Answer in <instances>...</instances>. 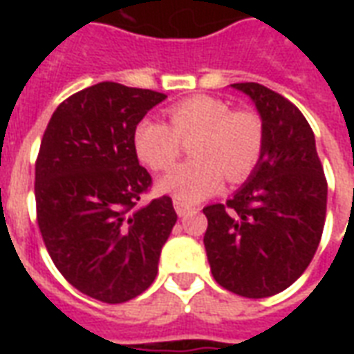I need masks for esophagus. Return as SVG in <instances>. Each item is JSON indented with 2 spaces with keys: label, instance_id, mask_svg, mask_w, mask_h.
I'll list each match as a JSON object with an SVG mask.
<instances>
[{
  "label": "esophagus",
  "instance_id": "obj_1",
  "mask_svg": "<svg viewBox=\"0 0 354 354\" xmlns=\"http://www.w3.org/2000/svg\"><path fill=\"white\" fill-rule=\"evenodd\" d=\"M174 210H176V214L180 216V218H184V216L195 212V208L189 207V205H185L182 201H174Z\"/></svg>",
  "mask_w": 354,
  "mask_h": 354
}]
</instances>
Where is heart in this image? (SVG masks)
Segmentation results:
<instances>
[{"instance_id":"1","label":"heart","mask_w":354,"mask_h":354,"mask_svg":"<svg viewBox=\"0 0 354 354\" xmlns=\"http://www.w3.org/2000/svg\"><path fill=\"white\" fill-rule=\"evenodd\" d=\"M170 124L147 117L134 131V147L149 169L165 170L176 161L180 138L192 142L195 159L182 162L157 182V189L185 205L216 193L227 176L243 182L252 174L263 151V123L250 109L233 111L230 102L216 96H192L169 109Z\"/></svg>"}]
</instances>
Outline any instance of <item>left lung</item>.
I'll return each instance as SVG.
<instances>
[{
  "label": "left lung",
  "mask_w": 354,
  "mask_h": 354,
  "mask_svg": "<svg viewBox=\"0 0 354 354\" xmlns=\"http://www.w3.org/2000/svg\"><path fill=\"white\" fill-rule=\"evenodd\" d=\"M258 109L263 151L225 205L203 208L205 248L216 282L245 297H269L296 282L319 248L328 185L315 134L299 109L260 83H233Z\"/></svg>",
  "instance_id": "obj_1"
}]
</instances>
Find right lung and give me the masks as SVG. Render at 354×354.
Masks as SVG:
<instances>
[{
	"label": "right lung",
	"mask_w": 354,
	"mask_h": 354,
	"mask_svg": "<svg viewBox=\"0 0 354 354\" xmlns=\"http://www.w3.org/2000/svg\"><path fill=\"white\" fill-rule=\"evenodd\" d=\"M167 94L102 81L50 117L35 162L37 223L50 258L83 294L123 304L151 286L178 216L170 197L136 207L151 176L134 131Z\"/></svg>",
	"instance_id": "add662e5"
}]
</instances>
